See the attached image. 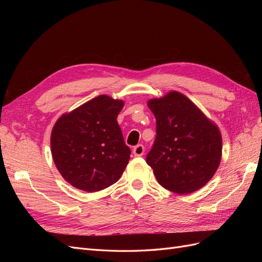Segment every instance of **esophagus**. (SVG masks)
Listing matches in <instances>:
<instances>
[{
    "label": "esophagus",
    "mask_w": 262,
    "mask_h": 262,
    "mask_svg": "<svg viewBox=\"0 0 262 262\" xmlns=\"http://www.w3.org/2000/svg\"><path fill=\"white\" fill-rule=\"evenodd\" d=\"M133 154H134V156H142V155H143L144 154V146L142 144L134 146Z\"/></svg>",
    "instance_id": "34e87169"
}]
</instances>
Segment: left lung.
<instances>
[{
	"label": "left lung",
	"instance_id": "obj_1",
	"mask_svg": "<svg viewBox=\"0 0 262 262\" xmlns=\"http://www.w3.org/2000/svg\"><path fill=\"white\" fill-rule=\"evenodd\" d=\"M156 119V138L146 163L158 184L188 194L207 185L222 157V136L215 123L179 92L147 101Z\"/></svg>",
	"mask_w": 262,
	"mask_h": 262
}]
</instances>
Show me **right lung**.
Wrapping results in <instances>:
<instances>
[{"mask_svg": "<svg viewBox=\"0 0 262 262\" xmlns=\"http://www.w3.org/2000/svg\"><path fill=\"white\" fill-rule=\"evenodd\" d=\"M124 102L100 95L62 115L51 132L55 167L70 185L99 191L121 177L130 160L117 117Z\"/></svg>", "mask_w": 262, "mask_h": 262, "instance_id": "1", "label": "right lung"}]
</instances>
